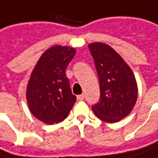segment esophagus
Returning <instances> with one entry per match:
<instances>
[{"label": "esophagus", "mask_w": 158, "mask_h": 158, "mask_svg": "<svg viewBox=\"0 0 158 158\" xmlns=\"http://www.w3.org/2000/svg\"><path fill=\"white\" fill-rule=\"evenodd\" d=\"M77 98H78L79 100H84V99H85V96H84L83 94H81V95H79V96L77 97Z\"/></svg>", "instance_id": "obj_1"}]
</instances>
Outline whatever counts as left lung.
I'll list each match as a JSON object with an SVG mask.
<instances>
[{
	"label": "left lung",
	"instance_id": "left-lung-1",
	"mask_svg": "<svg viewBox=\"0 0 158 158\" xmlns=\"http://www.w3.org/2000/svg\"><path fill=\"white\" fill-rule=\"evenodd\" d=\"M98 72L100 98L92 107L102 121L116 123L127 117L137 99V83L121 56L103 42L89 44Z\"/></svg>",
	"mask_w": 158,
	"mask_h": 158
}]
</instances>
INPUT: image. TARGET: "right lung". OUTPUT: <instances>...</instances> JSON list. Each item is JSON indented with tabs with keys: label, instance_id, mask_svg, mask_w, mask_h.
Masks as SVG:
<instances>
[{
	"label": "right lung",
	"instance_id": "1",
	"mask_svg": "<svg viewBox=\"0 0 158 158\" xmlns=\"http://www.w3.org/2000/svg\"><path fill=\"white\" fill-rule=\"evenodd\" d=\"M75 54V48L54 45L42 53L31 74L27 104L31 113L45 124L63 121L76 102L66 76V69Z\"/></svg>",
	"mask_w": 158,
	"mask_h": 158
}]
</instances>
